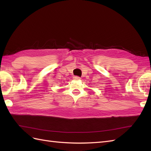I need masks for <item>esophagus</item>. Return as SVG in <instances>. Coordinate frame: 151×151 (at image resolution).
<instances>
[{"instance_id": "obj_1", "label": "esophagus", "mask_w": 151, "mask_h": 151, "mask_svg": "<svg viewBox=\"0 0 151 151\" xmlns=\"http://www.w3.org/2000/svg\"><path fill=\"white\" fill-rule=\"evenodd\" d=\"M74 79L76 80V81H77V80H81V78H80L79 76H75V77H74Z\"/></svg>"}]
</instances>
